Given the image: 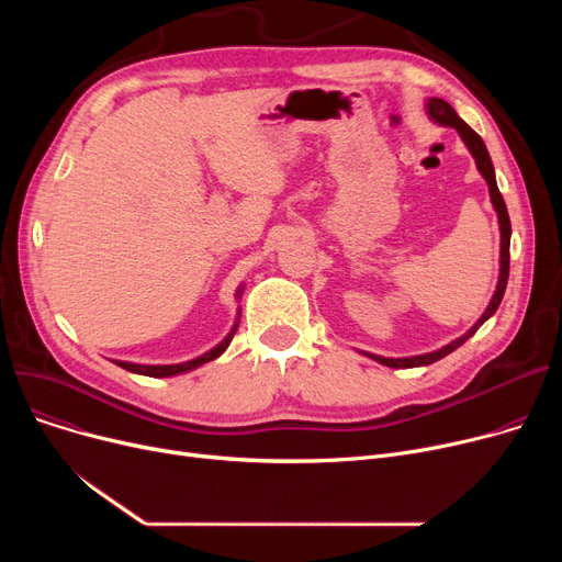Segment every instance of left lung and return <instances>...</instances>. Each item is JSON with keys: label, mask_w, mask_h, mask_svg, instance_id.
Returning <instances> with one entry per match:
<instances>
[{"label": "left lung", "mask_w": 562, "mask_h": 562, "mask_svg": "<svg viewBox=\"0 0 562 562\" xmlns=\"http://www.w3.org/2000/svg\"><path fill=\"white\" fill-rule=\"evenodd\" d=\"M426 111H428V117H430L432 123L445 125V127H453V130L460 134L462 143L467 145V150L471 153V157H474V161H476L479 172L483 175V180L487 182L490 200H492V204H494V212H496V218H498V229H501L498 282H496L494 296L490 299V305H487V310L483 312V316H481V318L474 323V326H471L462 337L453 339V341L447 344V346H441V348H437V350H432V352H424V356H412V358H382V356H375V352H364V350H360L362 356H367V358H371V360H375V362H380V364H385V367H392V369L426 367V364H432V362H437V360H441V358H447L449 352H453L456 348H460V346H462L471 335H474V333L483 326V323L498 310L501 299H504V293H506L508 271H510V234H513V229H510V218H508V210H506L504 195L498 193L496 177H494V166H492V159H490V153H487V147H485L483 138H481L474 130H471V127L462 121V117L453 111V106H451L449 102H445V100L430 98V100L426 102Z\"/></svg>", "instance_id": "obj_1"}]
</instances>
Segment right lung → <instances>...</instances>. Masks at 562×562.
Here are the masks:
<instances>
[{
  "label": "right lung",
  "instance_id": "right-lung-1",
  "mask_svg": "<svg viewBox=\"0 0 562 562\" xmlns=\"http://www.w3.org/2000/svg\"><path fill=\"white\" fill-rule=\"evenodd\" d=\"M241 293H244V284H241L239 289H236V299H241ZM239 318H241V310L236 312V321H234L232 330L227 333V337H225L221 344H216L212 350L202 352L200 358H193V360H189V362H180V364H136V362H121V360H113V362H115L117 367H123V369L132 371V373L150 375V378H170V375H180V373L193 371V369H198V367H202V364L212 362V360H216V358L223 356V352H225L227 346H229V341H232V337H234V333H236V328H239Z\"/></svg>",
  "mask_w": 562,
  "mask_h": 562
}]
</instances>
